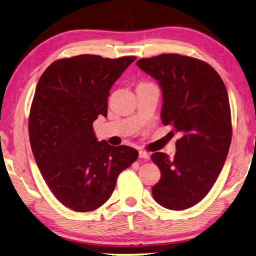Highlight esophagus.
Returning a JSON list of instances; mask_svg holds the SVG:
<instances>
[{
	"label": "esophagus",
	"instance_id": "34e87169",
	"mask_svg": "<svg viewBox=\"0 0 256 256\" xmlns=\"http://www.w3.org/2000/svg\"><path fill=\"white\" fill-rule=\"evenodd\" d=\"M149 157H150V156H149V152H144V150H140V152H139V158L146 159V160H148Z\"/></svg>",
	"mask_w": 256,
	"mask_h": 256
}]
</instances>
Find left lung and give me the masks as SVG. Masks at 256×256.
Returning <instances> with one entry per match:
<instances>
[{
	"label": "left lung",
	"mask_w": 256,
	"mask_h": 256,
	"mask_svg": "<svg viewBox=\"0 0 256 256\" xmlns=\"http://www.w3.org/2000/svg\"><path fill=\"white\" fill-rule=\"evenodd\" d=\"M137 66L160 86L162 124L182 134L172 159L164 152L152 155L162 172L152 197L168 210L190 208L208 194L228 157L232 140L228 90L213 66L196 58L159 54L138 60Z\"/></svg>",
	"instance_id": "1"
}]
</instances>
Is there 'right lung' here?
<instances>
[{"instance_id":"right-lung-1","label":"right lung","mask_w":256,"mask_h":256,"mask_svg":"<svg viewBox=\"0 0 256 256\" xmlns=\"http://www.w3.org/2000/svg\"><path fill=\"white\" fill-rule=\"evenodd\" d=\"M134 60L64 58L38 79L28 116L32 152L52 194L72 210L104 205L119 174L137 160L136 149L98 142L92 127L99 114L107 117L109 91Z\"/></svg>"}]
</instances>
